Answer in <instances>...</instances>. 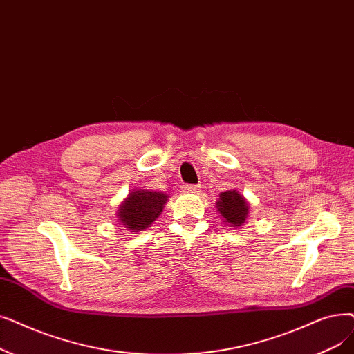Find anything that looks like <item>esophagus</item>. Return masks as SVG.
I'll return each mask as SVG.
<instances>
[{
  "mask_svg": "<svg viewBox=\"0 0 354 354\" xmlns=\"http://www.w3.org/2000/svg\"><path fill=\"white\" fill-rule=\"evenodd\" d=\"M198 185H192V183H185V185L182 187V189L185 192H196L198 191Z\"/></svg>",
  "mask_w": 354,
  "mask_h": 354,
  "instance_id": "1",
  "label": "esophagus"
}]
</instances>
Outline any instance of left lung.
I'll return each instance as SVG.
<instances>
[{
    "label": "left lung",
    "mask_w": 354,
    "mask_h": 354,
    "mask_svg": "<svg viewBox=\"0 0 354 354\" xmlns=\"http://www.w3.org/2000/svg\"><path fill=\"white\" fill-rule=\"evenodd\" d=\"M217 207L225 220L224 223L232 224L233 227H240L248 217V203L237 191L221 192Z\"/></svg>",
    "instance_id": "left-lung-1"
}]
</instances>
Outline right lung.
I'll return each instance as SVG.
<instances>
[{
  "label": "right lung",
  "instance_id": "obj_1",
  "mask_svg": "<svg viewBox=\"0 0 354 354\" xmlns=\"http://www.w3.org/2000/svg\"><path fill=\"white\" fill-rule=\"evenodd\" d=\"M166 201L163 192L136 191L120 205L118 218L126 228L142 232L159 217Z\"/></svg>",
  "mask_w": 354,
  "mask_h": 354
}]
</instances>
